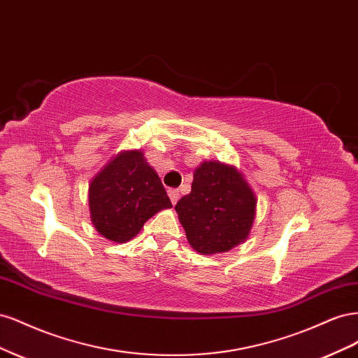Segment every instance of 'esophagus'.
Segmentation results:
<instances>
[{"instance_id": "1", "label": "esophagus", "mask_w": 358, "mask_h": 358, "mask_svg": "<svg viewBox=\"0 0 358 358\" xmlns=\"http://www.w3.org/2000/svg\"><path fill=\"white\" fill-rule=\"evenodd\" d=\"M167 192H169V197H170L171 203H173V204H176V203H178V200H179V189L170 188Z\"/></svg>"}]
</instances>
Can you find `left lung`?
Returning <instances> with one entry per match:
<instances>
[{
  "label": "left lung",
  "instance_id": "left-lung-1",
  "mask_svg": "<svg viewBox=\"0 0 358 358\" xmlns=\"http://www.w3.org/2000/svg\"><path fill=\"white\" fill-rule=\"evenodd\" d=\"M189 245L203 255L230 251L251 233L257 197L234 166L203 161L191 192L175 206Z\"/></svg>",
  "mask_w": 358,
  "mask_h": 358
}]
</instances>
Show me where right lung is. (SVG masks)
<instances>
[{
  "label": "right lung",
  "mask_w": 358,
  "mask_h": 358,
  "mask_svg": "<svg viewBox=\"0 0 358 358\" xmlns=\"http://www.w3.org/2000/svg\"><path fill=\"white\" fill-rule=\"evenodd\" d=\"M91 221L106 239L131 241L171 201L143 150H121L96 173L88 189Z\"/></svg>",
  "instance_id": "right-lung-1"
}]
</instances>
